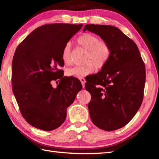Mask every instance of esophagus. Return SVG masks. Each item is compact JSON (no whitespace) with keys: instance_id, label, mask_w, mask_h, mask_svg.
Returning <instances> with one entry per match:
<instances>
[{"instance_id":"1","label":"esophagus","mask_w":159,"mask_h":159,"mask_svg":"<svg viewBox=\"0 0 159 159\" xmlns=\"http://www.w3.org/2000/svg\"><path fill=\"white\" fill-rule=\"evenodd\" d=\"M80 82H81V83H82L83 88H85V79H84V78H80Z\"/></svg>"}]
</instances>
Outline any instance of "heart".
<instances>
[{"instance_id":"b5f03b06","label":"heart","mask_w":159,"mask_h":159,"mask_svg":"<svg viewBox=\"0 0 159 159\" xmlns=\"http://www.w3.org/2000/svg\"><path fill=\"white\" fill-rule=\"evenodd\" d=\"M77 43L87 51L85 56V65L75 66L66 70L68 76L82 78L92 74L96 68L103 67L110 59L111 48L105 40H99L94 34L85 33L77 39ZM62 60L65 65L71 63V44L67 43L65 45L62 51Z\"/></svg>"}]
</instances>
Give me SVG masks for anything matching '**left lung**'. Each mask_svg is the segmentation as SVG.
Returning <instances> with one entry per match:
<instances>
[{"label":"left lung","instance_id":"obj_1","mask_svg":"<svg viewBox=\"0 0 159 159\" xmlns=\"http://www.w3.org/2000/svg\"><path fill=\"white\" fill-rule=\"evenodd\" d=\"M88 30L108 43L111 55L107 64L85 83L92 96L88 104L92 123L105 131L127 125L141 107L145 67L136 43L114 26L85 25Z\"/></svg>","mask_w":159,"mask_h":159}]
</instances>
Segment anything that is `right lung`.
<instances>
[{"label":"right lung","instance_id":"1","mask_svg":"<svg viewBox=\"0 0 159 159\" xmlns=\"http://www.w3.org/2000/svg\"><path fill=\"white\" fill-rule=\"evenodd\" d=\"M82 24H47L17 47L12 61V90L22 116L36 128L52 131L63 123L67 109L82 89L80 80L63 76L65 45ZM53 80L59 81L53 88Z\"/></svg>","mask_w":159,"mask_h":159}]
</instances>
